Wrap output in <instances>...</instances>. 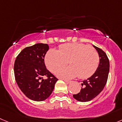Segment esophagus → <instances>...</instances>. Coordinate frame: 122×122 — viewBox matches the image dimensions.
I'll list each match as a JSON object with an SVG mask.
<instances>
[{"label":"esophagus","mask_w":122,"mask_h":122,"mask_svg":"<svg viewBox=\"0 0 122 122\" xmlns=\"http://www.w3.org/2000/svg\"><path fill=\"white\" fill-rule=\"evenodd\" d=\"M67 83V84H69V83H71V81H69V80H64Z\"/></svg>","instance_id":"34e87169"}]
</instances>
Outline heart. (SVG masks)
<instances>
[{
  "instance_id": "b5f03b06",
  "label": "heart",
  "mask_w": 122,
  "mask_h": 122,
  "mask_svg": "<svg viewBox=\"0 0 122 122\" xmlns=\"http://www.w3.org/2000/svg\"><path fill=\"white\" fill-rule=\"evenodd\" d=\"M68 61L71 66L57 71L58 76L65 79H71L76 76L87 78L97 71L99 56L93 47L75 43L62 45L59 50H50L45 57L46 66L53 73L66 65Z\"/></svg>"
}]
</instances>
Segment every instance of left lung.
<instances>
[{"instance_id":"8db88e82","label":"left lung","mask_w":122,"mask_h":122,"mask_svg":"<svg viewBox=\"0 0 122 122\" xmlns=\"http://www.w3.org/2000/svg\"><path fill=\"white\" fill-rule=\"evenodd\" d=\"M93 46L99 56V64L95 72L82 81V87L78 93L73 95L76 100L80 102L90 101L102 92L107 81L110 70V62L106 53L101 48Z\"/></svg>"}]
</instances>
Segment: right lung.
Wrapping results in <instances>:
<instances>
[{
	"label": "right lung",
	"mask_w": 122,
	"mask_h": 122,
	"mask_svg": "<svg viewBox=\"0 0 122 122\" xmlns=\"http://www.w3.org/2000/svg\"><path fill=\"white\" fill-rule=\"evenodd\" d=\"M48 49V44H36L24 48L15 61L16 82L22 92L35 101H42L48 98L58 80L45 65L44 57Z\"/></svg>",
	"instance_id": "obj_1"
}]
</instances>
